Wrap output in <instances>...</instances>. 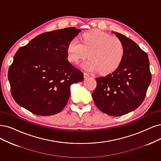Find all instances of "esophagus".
<instances>
[{
  "label": "esophagus",
  "instance_id": "1",
  "mask_svg": "<svg viewBox=\"0 0 161 161\" xmlns=\"http://www.w3.org/2000/svg\"><path fill=\"white\" fill-rule=\"evenodd\" d=\"M84 76L85 78H87V77H90V75L89 74H87V73H86V72H84Z\"/></svg>",
  "mask_w": 161,
  "mask_h": 161
}]
</instances>
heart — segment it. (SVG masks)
Returning a JSON list of instances; mask_svg holds the SVG:
<instances>
[{
	"mask_svg": "<svg viewBox=\"0 0 161 161\" xmlns=\"http://www.w3.org/2000/svg\"><path fill=\"white\" fill-rule=\"evenodd\" d=\"M89 53L90 59L82 64L84 69L109 74L120 65L125 53L122 42L99 30L85 33L82 42L77 38L71 40L67 47L68 60L75 64L85 59Z\"/></svg>",
	"mask_w": 161,
	"mask_h": 161,
	"instance_id": "1",
	"label": "heart"
}]
</instances>
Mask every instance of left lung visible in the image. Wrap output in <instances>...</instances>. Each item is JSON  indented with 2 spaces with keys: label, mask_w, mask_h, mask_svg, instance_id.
I'll use <instances>...</instances> for the list:
<instances>
[{
  "label": "left lung",
  "mask_w": 161,
  "mask_h": 161,
  "mask_svg": "<svg viewBox=\"0 0 161 161\" xmlns=\"http://www.w3.org/2000/svg\"><path fill=\"white\" fill-rule=\"evenodd\" d=\"M124 46L125 53L114 72L96 78L92 97L98 109L111 116H121L136 109L145 97L151 81L147 53L124 35L112 32Z\"/></svg>",
  "instance_id": "1"
}]
</instances>
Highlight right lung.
Here are the masks:
<instances>
[{"instance_id": "add662e5", "label": "right lung", "mask_w": 161, "mask_h": 161, "mask_svg": "<svg viewBox=\"0 0 161 161\" xmlns=\"http://www.w3.org/2000/svg\"><path fill=\"white\" fill-rule=\"evenodd\" d=\"M81 32L74 27L41 34L15 53L8 78L15 102L37 115L60 112L70 96V86L84 74L67 59L69 42Z\"/></svg>"}]
</instances>
